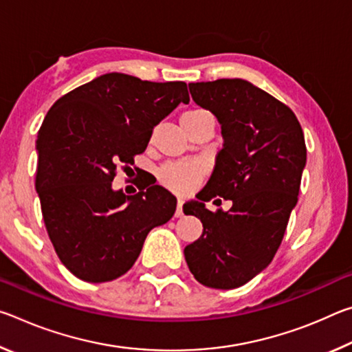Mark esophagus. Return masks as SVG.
Masks as SVG:
<instances>
[{
    "mask_svg": "<svg viewBox=\"0 0 352 352\" xmlns=\"http://www.w3.org/2000/svg\"><path fill=\"white\" fill-rule=\"evenodd\" d=\"M183 216V200L178 199L177 200V210H175V217H182Z\"/></svg>",
    "mask_w": 352,
    "mask_h": 352,
    "instance_id": "1",
    "label": "esophagus"
}]
</instances>
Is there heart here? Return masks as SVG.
Returning <instances> with one entry per match:
<instances>
[{
    "instance_id": "heart-1",
    "label": "heart",
    "mask_w": 352,
    "mask_h": 352,
    "mask_svg": "<svg viewBox=\"0 0 352 352\" xmlns=\"http://www.w3.org/2000/svg\"><path fill=\"white\" fill-rule=\"evenodd\" d=\"M205 110H192L186 111L183 116L197 115ZM205 175V168L199 163L194 162H177L168 163L158 169L157 177L158 182L163 184L166 189L172 190L175 194H189L199 186L201 178Z\"/></svg>"
}]
</instances>
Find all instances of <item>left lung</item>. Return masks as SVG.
Listing matches in <instances>:
<instances>
[{"label": "left lung", "mask_w": 352, "mask_h": 352, "mask_svg": "<svg viewBox=\"0 0 352 352\" xmlns=\"http://www.w3.org/2000/svg\"><path fill=\"white\" fill-rule=\"evenodd\" d=\"M189 91L216 115L225 142L201 201L183 206L204 223L184 258L200 284L236 289L264 270L281 245L306 166L305 135L287 105L247 80L189 83ZM214 197L234 206L206 210L203 201Z\"/></svg>", "instance_id": "left-lung-1"}]
</instances>
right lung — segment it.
Returning <instances> with one entry per match:
<instances>
[{
  "instance_id": "1",
  "label": "right lung",
  "mask_w": 352,
  "mask_h": 352,
  "mask_svg": "<svg viewBox=\"0 0 352 352\" xmlns=\"http://www.w3.org/2000/svg\"><path fill=\"white\" fill-rule=\"evenodd\" d=\"M189 102L184 82H148L109 73L56 100L37 135V189L47 236L62 264L82 281L127 273L148 231L174 216L169 190L141 183L126 195L111 188L146 151L153 127Z\"/></svg>"
}]
</instances>
